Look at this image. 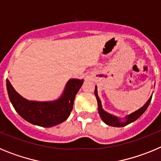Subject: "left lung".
Wrapping results in <instances>:
<instances>
[{
  "label": "left lung",
  "instance_id": "8db88e82",
  "mask_svg": "<svg viewBox=\"0 0 161 161\" xmlns=\"http://www.w3.org/2000/svg\"><path fill=\"white\" fill-rule=\"evenodd\" d=\"M95 96H96L97 101V106H98V113L100 114L101 119H102L104 123L106 124L109 125V126H116V127H123V126H126V125L130 124V123H133L136 119H139L142 114L145 112V110L147 109V108L148 107L149 104H150L151 100H152V97L153 95L150 97L147 102L144 104V106H142L140 109H137L136 111L133 112V113L130 114L126 115V117L123 118L125 119V121H122L120 118H118L114 115H112L110 114L107 113L106 111H105L103 109H102V102H101L100 98L97 95V87L95 86V91H94Z\"/></svg>",
  "mask_w": 161,
  "mask_h": 161
}]
</instances>
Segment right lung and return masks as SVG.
I'll return each mask as SVG.
<instances>
[{
    "label": "right lung",
    "instance_id": "add662e5",
    "mask_svg": "<svg viewBox=\"0 0 161 161\" xmlns=\"http://www.w3.org/2000/svg\"><path fill=\"white\" fill-rule=\"evenodd\" d=\"M83 82L84 80L70 79L59 98L50 102L25 99L17 93L8 79H6V87L9 100L21 117L34 125L52 127L63 123L69 117L75 97Z\"/></svg>",
    "mask_w": 161,
    "mask_h": 161
}]
</instances>
